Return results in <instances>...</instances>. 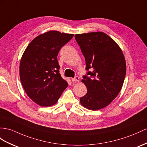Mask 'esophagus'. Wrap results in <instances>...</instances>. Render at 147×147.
<instances>
[{
    "label": "esophagus",
    "instance_id": "esophagus-1",
    "mask_svg": "<svg viewBox=\"0 0 147 147\" xmlns=\"http://www.w3.org/2000/svg\"><path fill=\"white\" fill-rule=\"evenodd\" d=\"M71 80H72L73 82H76L80 81V78H79L78 76H75L74 78L71 79Z\"/></svg>",
    "mask_w": 147,
    "mask_h": 147
}]
</instances>
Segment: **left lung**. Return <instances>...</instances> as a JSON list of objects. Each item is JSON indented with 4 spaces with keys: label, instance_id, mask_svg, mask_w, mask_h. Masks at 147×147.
<instances>
[{
    "label": "left lung",
    "instance_id": "1",
    "mask_svg": "<svg viewBox=\"0 0 147 147\" xmlns=\"http://www.w3.org/2000/svg\"><path fill=\"white\" fill-rule=\"evenodd\" d=\"M75 39L88 71L82 80L88 92L80 102L90 110L101 109L112 102L122 89L126 74L125 58L119 45L105 33L76 34Z\"/></svg>",
    "mask_w": 147,
    "mask_h": 147
}]
</instances>
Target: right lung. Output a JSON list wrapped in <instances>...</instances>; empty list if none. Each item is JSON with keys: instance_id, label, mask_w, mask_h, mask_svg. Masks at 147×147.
Returning <instances> with one entry per match:
<instances>
[{"instance_id": "1", "label": "right lung", "mask_w": 147, "mask_h": 147, "mask_svg": "<svg viewBox=\"0 0 147 147\" xmlns=\"http://www.w3.org/2000/svg\"><path fill=\"white\" fill-rule=\"evenodd\" d=\"M49 31L33 39L25 50L20 63V78L27 94L40 106L57 102L68 86L59 74L58 53L73 37Z\"/></svg>"}]
</instances>
